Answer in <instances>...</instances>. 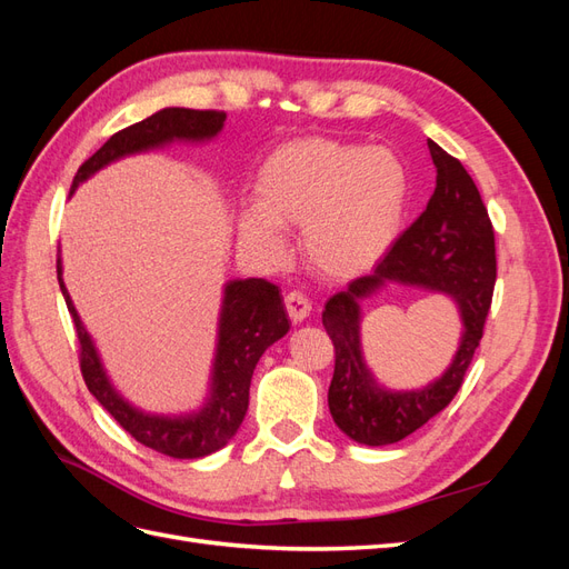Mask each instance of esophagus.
Instances as JSON below:
<instances>
[{"mask_svg":"<svg viewBox=\"0 0 569 569\" xmlns=\"http://www.w3.org/2000/svg\"><path fill=\"white\" fill-rule=\"evenodd\" d=\"M284 308L291 322H301L308 318V313H311V301H308V297L301 295V291H289L284 297Z\"/></svg>","mask_w":569,"mask_h":569,"instance_id":"34e87169","label":"esophagus"}]
</instances>
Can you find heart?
I'll return each mask as SVG.
<instances>
[{"instance_id": "heart-1", "label": "heart", "mask_w": 569, "mask_h": 569, "mask_svg": "<svg viewBox=\"0 0 569 569\" xmlns=\"http://www.w3.org/2000/svg\"><path fill=\"white\" fill-rule=\"evenodd\" d=\"M408 197V170L393 151L303 137L258 168L256 203L239 213V232L263 256L280 258L282 228H301L306 263L322 278L349 280L391 249Z\"/></svg>"}]
</instances>
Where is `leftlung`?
<instances>
[{
  "mask_svg": "<svg viewBox=\"0 0 569 569\" xmlns=\"http://www.w3.org/2000/svg\"><path fill=\"white\" fill-rule=\"evenodd\" d=\"M427 147L437 166V187L427 209L396 239L372 274L353 280L322 311V325L335 343L330 412L343 435L368 446L406 439L453 401L485 335L493 299L496 242L487 206L456 157L432 140ZM387 279L443 290L461 306L466 332L455 363L441 381L420 392L380 390L359 356L357 303Z\"/></svg>",
  "mask_w": 569,
  "mask_h": 569,
  "instance_id": "obj_1",
  "label": "left lung"
}]
</instances>
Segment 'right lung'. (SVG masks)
<instances>
[{
    "label": "right lung",
    "mask_w": 569,
    "mask_h": 569,
    "mask_svg": "<svg viewBox=\"0 0 569 569\" xmlns=\"http://www.w3.org/2000/svg\"><path fill=\"white\" fill-rule=\"evenodd\" d=\"M226 111L213 109H163L140 123L118 130L84 161L73 178V189L88 180L107 163L166 144L170 140H206L220 132ZM57 274L73 318L80 343V372L94 399L104 406L116 422L137 441L170 458H201L226 446L242 425L249 408V387L258 358L272 341L287 335L289 320L278 284L268 280H237L226 287V301L220 313V339L213 366V393L197 416L189 418H153L126 403L109 385L104 368L92 347L90 335L76 313V306L61 280V261L57 258Z\"/></svg>",
    "instance_id": "add662e5"
}]
</instances>
